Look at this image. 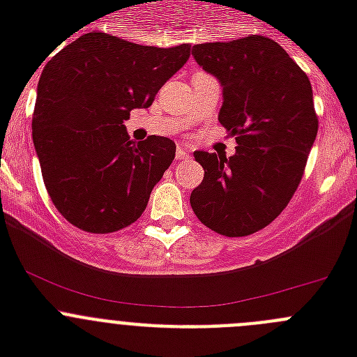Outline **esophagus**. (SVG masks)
<instances>
[{
	"mask_svg": "<svg viewBox=\"0 0 357 357\" xmlns=\"http://www.w3.org/2000/svg\"><path fill=\"white\" fill-rule=\"evenodd\" d=\"M189 157H191V153L184 146L176 148V159H189Z\"/></svg>",
	"mask_w": 357,
	"mask_h": 357,
	"instance_id": "1",
	"label": "esophagus"
}]
</instances>
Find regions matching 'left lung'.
Wrapping results in <instances>:
<instances>
[{
    "label": "left lung",
    "mask_w": 357,
    "mask_h": 357,
    "mask_svg": "<svg viewBox=\"0 0 357 357\" xmlns=\"http://www.w3.org/2000/svg\"><path fill=\"white\" fill-rule=\"evenodd\" d=\"M193 56L222 85L218 119L238 146L232 157L195 151L204 181L189 202L218 234H254L282 213L304 175L318 132L311 82L263 36L195 44Z\"/></svg>",
    "instance_id": "1"
}]
</instances>
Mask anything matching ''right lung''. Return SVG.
I'll use <instances>...</instances> for the list:
<instances>
[{
    "label": "right lung",
    "instance_id": "1",
    "mask_svg": "<svg viewBox=\"0 0 357 357\" xmlns=\"http://www.w3.org/2000/svg\"><path fill=\"white\" fill-rule=\"evenodd\" d=\"M189 44L139 46L93 31L44 66L31 135L44 185L78 229L107 234L134 223L175 159V143L150 135L135 144L125 121L146 109L189 59Z\"/></svg>",
    "mask_w": 357,
    "mask_h": 357
}]
</instances>
